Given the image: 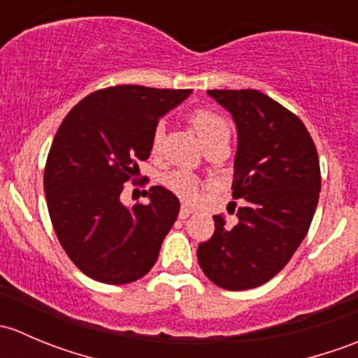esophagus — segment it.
Listing matches in <instances>:
<instances>
[{"label": "esophagus", "instance_id": "34e87169", "mask_svg": "<svg viewBox=\"0 0 358 358\" xmlns=\"http://www.w3.org/2000/svg\"><path fill=\"white\" fill-rule=\"evenodd\" d=\"M194 213V209L192 208H189V206H182V208H180V220H185V218H189L190 215H192Z\"/></svg>", "mask_w": 358, "mask_h": 358}]
</instances>
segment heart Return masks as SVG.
<instances>
[{
	"mask_svg": "<svg viewBox=\"0 0 358 358\" xmlns=\"http://www.w3.org/2000/svg\"><path fill=\"white\" fill-rule=\"evenodd\" d=\"M189 121L190 124H192V128L196 129L197 136H199L201 142L204 143V145H208L209 142H215V140L230 135V126L229 122H227V119L215 110H192L189 115ZM162 138H164V126L159 122L152 131V138H150V150H152L154 154L161 150ZM162 182H164V185L168 187L171 192H175L176 196H180L182 199L192 201L197 197L199 183H197L196 176L190 171H187V169H173V171L166 173Z\"/></svg>",
	"mask_w": 358,
	"mask_h": 358,
	"instance_id": "b5f03b06",
	"label": "heart"
}]
</instances>
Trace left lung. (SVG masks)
I'll list each match as a JSON object with an SVG mask.
<instances>
[{
    "label": "left lung",
    "mask_w": 358,
    "mask_h": 358,
    "mask_svg": "<svg viewBox=\"0 0 358 358\" xmlns=\"http://www.w3.org/2000/svg\"><path fill=\"white\" fill-rule=\"evenodd\" d=\"M208 95L236 121L232 196L243 206L234 227L213 216L215 234L199 244L197 259L216 286L252 289L287 265L308 232L320 192L319 156L301 119L265 93L208 90Z\"/></svg>",
    "instance_id": "left-lung-1"
}]
</instances>
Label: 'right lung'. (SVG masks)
<instances>
[{
	"instance_id": "add662e5",
	"label": "right lung",
	"mask_w": 358,
	"mask_h": 358,
	"mask_svg": "<svg viewBox=\"0 0 358 358\" xmlns=\"http://www.w3.org/2000/svg\"><path fill=\"white\" fill-rule=\"evenodd\" d=\"M190 90L119 85L90 93L59 126L45 166L50 218L76 266L103 284L138 280L156 263L180 201L150 187L149 204L126 208L124 183L150 156L159 117ZM135 182V178H133Z\"/></svg>"
}]
</instances>
